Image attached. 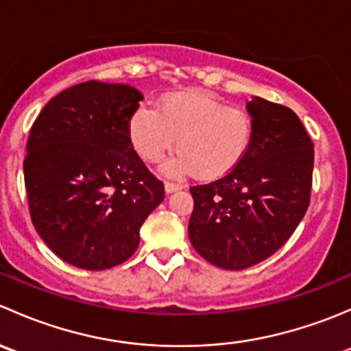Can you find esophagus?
<instances>
[{
    "instance_id": "obj_1",
    "label": "esophagus",
    "mask_w": 351,
    "mask_h": 351,
    "mask_svg": "<svg viewBox=\"0 0 351 351\" xmlns=\"http://www.w3.org/2000/svg\"><path fill=\"white\" fill-rule=\"evenodd\" d=\"M182 189H183L182 183H173V182H166V183H165V190H166V193L178 192V190H182Z\"/></svg>"
}]
</instances>
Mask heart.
<instances>
[{
	"label": "heart",
	"mask_w": 351,
	"mask_h": 351,
	"mask_svg": "<svg viewBox=\"0 0 351 351\" xmlns=\"http://www.w3.org/2000/svg\"><path fill=\"white\" fill-rule=\"evenodd\" d=\"M254 132V117L246 108L229 107L205 90L168 95L158 110L141 105L129 119V139L143 161H159L176 144L180 151L162 165V173L175 178L229 175L250 153Z\"/></svg>",
	"instance_id": "b5f03b06"
}]
</instances>
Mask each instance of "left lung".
<instances>
[{"label":"left lung","mask_w":351,"mask_h":351,"mask_svg":"<svg viewBox=\"0 0 351 351\" xmlns=\"http://www.w3.org/2000/svg\"><path fill=\"white\" fill-rule=\"evenodd\" d=\"M246 107L256 132L241 165L207 185L190 186V243L226 270L253 267L284 246L313 189L314 144L299 117L260 97Z\"/></svg>","instance_id":"obj_1"}]
</instances>
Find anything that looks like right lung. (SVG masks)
Returning <instances> with one entry per match:
<instances>
[{"label":"right lung","mask_w":351,"mask_h":351,"mask_svg":"<svg viewBox=\"0 0 351 351\" xmlns=\"http://www.w3.org/2000/svg\"><path fill=\"white\" fill-rule=\"evenodd\" d=\"M143 95L86 81L52 98L35 119L23 161L35 231L61 260L84 270L123 263L165 185L129 139Z\"/></svg>","instance_id":"right-lung-1"}]
</instances>
